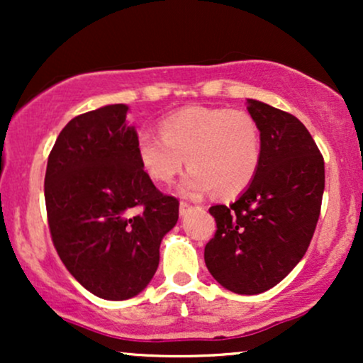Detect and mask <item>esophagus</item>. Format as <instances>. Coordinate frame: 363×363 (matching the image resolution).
I'll return each instance as SVG.
<instances>
[{
	"instance_id": "1",
	"label": "esophagus",
	"mask_w": 363,
	"mask_h": 363,
	"mask_svg": "<svg viewBox=\"0 0 363 363\" xmlns=\"http://www.w3.org/2000/svg\"><path fill=\"white\" fill-rule=\"evenodd\" d=\"M191 208H193V206H191L189 203H186V201H181V205H179V213H181L182 216H184V215L187 213V211L191 210Z\"/></svg>"
}]
</instances>
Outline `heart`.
I'll return each mask as SVG.
<instances>
[{
	"label": "heart",
	"mask_w": 363,
	"mask_h": 363,
	"mask_svg": "<svg viewBox=\"0 0 363 363\" xmlns=\"http://www.w3.org/2000/svg\"><path fill=\"white\" fill-rule=\"evenodd\" d=\"M262 140L257 121L244 109L186 107L160 123V136L140 133L136 157L153 181L169 182L187 162L182 193L213 191L228 198L252 182L261 164Z\"/></svg>",
	"instance_id": "heart-1"
}]
</instances>
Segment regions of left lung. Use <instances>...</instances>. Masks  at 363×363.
<instances>
[{"mask_svg":"<svg viewBox=\"0 0 363 363\" xmlns=\"http://www.w3.org/2000/svg\"><path fill=\"white\" fill-rule=\"evenodd\" d=\"M247 111L261 129V164L235 203L210 208L216 232L205 262L223 289L256 295L280 283L309 247L323 201L324 160L295 116L252 99Z\"/></svg>","mask_w":363,"mask_h":363,"instance_id":"1","label":"left lung"}]
</instances>
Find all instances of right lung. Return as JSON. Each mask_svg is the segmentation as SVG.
I'll list each match as a JSON object with an SVG mask.
<instances>
[{"instance_id": "1", "label": "right lung", "mask_w": 363, "mask_h": 363, "mask_svg": "<svg viewBox=\"0 0 363 363\" xmlns=\"http://www.w3.org/2000/svg\"><path fill=\"white\" fill-rule=\"evenodd\" d=\"M128 106L77 116L49 153L44 179L52 244L74 280L106 301L147 289L160 242L179 218V201L162 194L136 157Z\"/></svg>"}]
</instances>
